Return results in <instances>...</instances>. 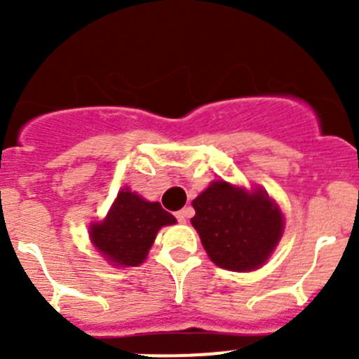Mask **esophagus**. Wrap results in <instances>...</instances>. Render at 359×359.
Wrapping results in <instances>:
<instances>
[{"instance_id":"34e87169","label":"esophagus","mask_w":359,"mask_h":359,"mask_svg":"<svg viewBox=\"0 0 359 359\" xmlns=\"http://www.w3.org/2000/svg\"><path fill=\"white\" fill-rule=\"evenodd\" d=\"M175 217H177V220H179V222H186L189 217H193V208H189V206H187V208H182L180 212L175 213Z\"/></svg>"}]
</instances>
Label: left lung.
<instances>
[{
    "label": "left lung",
    "instance_id": "1",
    "mask_svg": "<svg viewBox=\"0 0 359 359\" xmlns=\"http://www.w3.org/2000/svg\"><path fill=\"white\" fill-rule=\"evenodd\" d=\"M191 219L203 248L215 266L238 273L266 264L283 234L280 206L264 189L247 191L226 180H213L193 200Z\"/></svg>",
    "mask_w": 359,
    "mask_h": 359
}]
</instances>
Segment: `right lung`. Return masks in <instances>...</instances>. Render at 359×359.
I'll return each mask as SVG.
<instances>
[{"label": "right lung", "instance_id": "1", "mask_svg": "<svg viewBox=\"0 0 359 359\" xmlns=\"http://www.w3.org/2000/svg\"><path fill=\"white\" fill-rule=\"evenodd\" d=\"M175 217L158 201H146L128 187L118 193L102 222L90 226L93 247L116 267H137L147 253L163 226L175 224Z\"/></svg>", "mask_w": 359, "mask_h": 359}]
</instances>
